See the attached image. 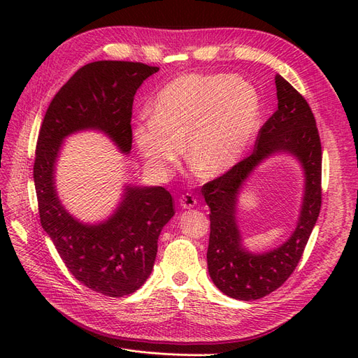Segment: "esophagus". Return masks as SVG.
Returning <instances> with one entry per match:
<instances>
[{"label": "esophagus", "instance_id": "esophagus-1", "mask_svg": "<svg viewBox=\"0 0 358 358\" xmlns=\"http://www.w3.org/2000/svg\"><path fill=\"white\" fill-rule=\"evenodd\" d=\"M179 204L182 209H192L197 206V200L194 199L191 194H183V196L179 199Z\"/></svg>", "mask_w": 358, "mask_h": 358}]
</instances>
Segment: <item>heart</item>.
<instances>
[{
    "mask_svg": "<svg viewBox=\"0 0 358 358\" xmlns=\"http://www.w3.org/2000/svg\"><path fill=\"white\" fill-rule=\"evenodd\" d=\"M133 125V142L149 171L167 178L183 152L209 178L239 164L258 133L262 99L237 74L187 73L169 82Z\"/></svg>",
    "mask_w": 358,
    "mask_h": 358,
    "instance_id": "1",
    "label": "heart"
}]
</instances>
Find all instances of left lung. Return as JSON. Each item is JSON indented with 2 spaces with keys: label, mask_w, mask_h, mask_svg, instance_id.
<instances>
[{
  "label": "left lung",
  "mask_w": 358,
  "mask_h": 358,
  "mask_svg": "<svg viewBox=\"0 0 358 358\" xmlns=\"http://www.w3.org/2000/svg\"><path fill=\"white\" fill-rule=\"evenodd\" d=\"M278 109L262 127L254 152L229 173L201 188L210 213L208 268L225 296L257 300L282 285L299 264L321 209V142L308 101L276 74ZM285 153L301 164L306 189L295 231L267 253H251L243 246L236 204L245 180L270 156Z\"/></svg>",
  "instance_id": "left-lung-1"
}]
</instances>
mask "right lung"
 <instances>
[{"mask_svg": "<svg viewBox=\"0 0 358 358\" xmlns=\"http://www.w3.org/2000/svg\"><path fill=\"white\" fill-rule=\"evenodd\" d=\"M158 70L127 61L86 64L53 96L37 140L34 185L43 230L70 273L109 297L128 296L146 282L162 227L175 215L173 199L162 187L127 183L107 220L83 222L58 197L57 162L64 140L80 131H100L128 155L134 95Z\"/></svg>", "mask_w": 358, "mask_h": 358, "instance_id": "1", "label": "right lung"}]
</instances>
